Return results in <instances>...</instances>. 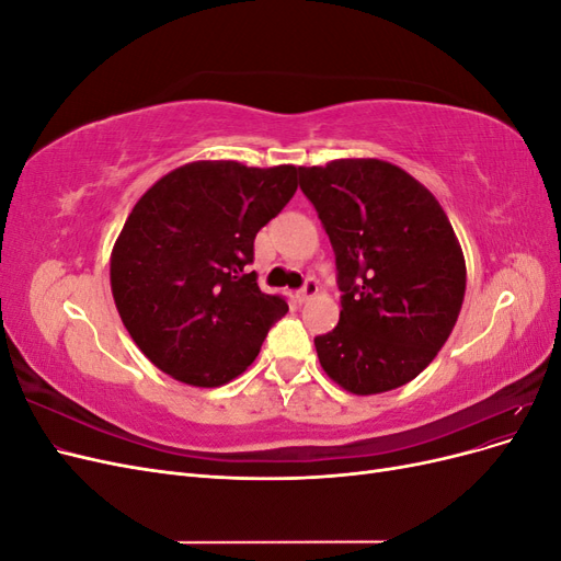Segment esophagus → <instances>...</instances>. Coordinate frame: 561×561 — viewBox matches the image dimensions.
Masks as SVG:
<instances>
[{
	"instance_id": "obj_1",
	"label": "esophagus",
	"mask_w": 561,
	"mask_h": 561,
	"mask_svg": "<svg viewBox=\"0 0 561 561\" xmlns=\"http://www.w3.org/2000/svg\"><path fill=\"white\" fill-rule=\"evenodd\" d=\"M313 295H318V283H316L313 278H309L307 283H304L301 290H297V299H299V301H307V299H311Z\"/></svg>"
}]
</instances>
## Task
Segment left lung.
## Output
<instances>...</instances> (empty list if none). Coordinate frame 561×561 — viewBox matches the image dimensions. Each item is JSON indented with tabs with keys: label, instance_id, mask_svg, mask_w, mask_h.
Wrapping results in <instances>:
<instances>
[{
	"label": "left lung",
	"instance_id": "1",
	"mask_svg": "<svg viewBox=\"0 0 561 561\" xmlns=\"http://www.w3.org/2000/svg\"><path fill=\"white\" fill-rule=\"evenodd\" d=\"M299 186L336 257L342 313L313 339L328 377L353 396L410 383L449 339L466 260L437 198L381 159L301 165Z\"/></svg>",
	"mask_w": 561,
	"mask_h": 561
}]
</instances>
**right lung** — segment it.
Wrapping results in <instances>:
<instances>
[{
    "instance_id": "add662e5",
    "label": "right lung",
    "mask_w": 561,
    "mask_h": 561,
    "mask_svg": "<svg viewBox=\"0 0 561 561\" xmlns=\"http://www.w3.org/2000/svg\"><path fill=\"white\" fill-rule=\"evenodd\" d=\"M297 173L194 161L135 203L112 250L110 283L133 342L165 375L198 388L236 379L287 313L248 264L254 236L295 196Z\"/></svg>"
}]
</instances>
